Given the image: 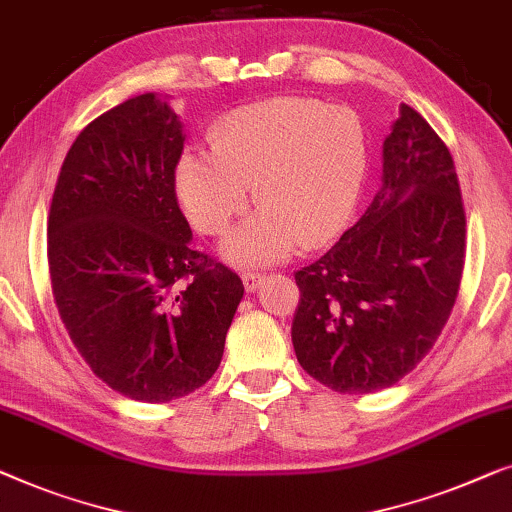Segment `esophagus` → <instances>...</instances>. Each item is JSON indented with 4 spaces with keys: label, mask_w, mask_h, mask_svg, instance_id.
Returning a JSON list of instances; mask_svg holds the SVG:
<instances>
[{
    "label": "esophagus",
    "mask_w": 512,
    "mask_h": 512,
    "mask_svg": "<svg viewBox=\"0 0 512 512\" xmlns=\"http://www.w3.org/2000/svg\"><path fill=\"white\" fill-rule=\"evenodd\" d=\"M242 284H244V288H247V293H254L256 288L263 284V274H258V272H244V274H242Z\"/></svg>",
    "instance_id": "34e87169"
}]
</instances>
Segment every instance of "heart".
<instances>
[{"instance_id":"heart-1","label":"heart","mask_w":512,"mask_h":512,"mask_svg":"<svg viewBox=\"0 0 512 512\" xmlns=\"http://www.w3.org/2000/svg\"><path fill=\"white\" fill-rule=\"evenodd\" d=\"M207 145L210 152L177 161L175 196L198 233L219 235L247 210L254 187L258 212L219 247L238 268H268L337 238L369 173L358 113L307 96L235 108L210 129Z\"/></svg>"}]
</instances>
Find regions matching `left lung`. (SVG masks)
<instances>
[{"mask_svg": "<svg viewBox=\"0 0 512 512\" xmlns=\"http://www.w3.org/2000/svg\"><path fill=\"white\" fill-rule=\"evenodd\" d=\"M466 219L448 147L402 103L383 140L381 189L316 263L295 272L298 362L318 383L367 395L404 379L453 311Z\"/></svg>", "mask_w": 512, "mask_h": 512, "instance_id": "obj_1", "label": "left lung"}]
</instances>
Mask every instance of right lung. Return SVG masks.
I'll use <instances>...</instances> for the list:
<instances>
[{
    "label": "right lung",
    "instance_id": "add662e5",
    "mask_svg": "<svg viewBox=\"0 0 512 512\" xmlns=\"http://www.w3.org/2000/svg\"><path fill=\"white\" fill-rule=\"evenodd\" d=\"M180 117L147 92L80 131L48 217L53 295L71 342L136 402L180 399L217 372L244 286L191 249L177 205Z\"/></svg>",
    "mask_w": 512,
    "mask_h": 512
}]
</instances>
